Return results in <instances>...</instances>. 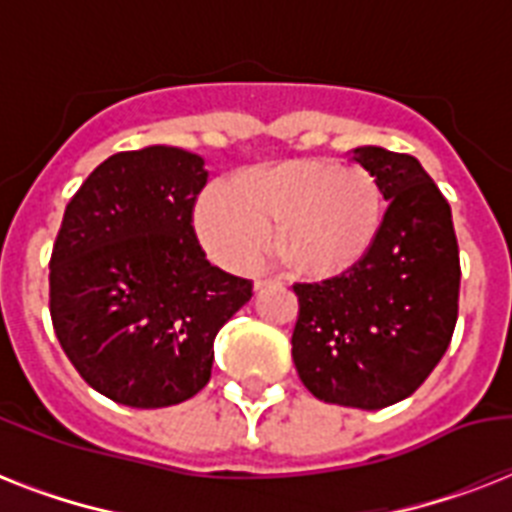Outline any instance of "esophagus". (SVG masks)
Listing matches in <instances>:
<instances>
[{
    "instance_id": "1",
    "label": "esophagus",
    "mask_w": 512,
    "mask_h": 512,
    "mask_svg": "<svg viewBox=\"0 0 512 512\" xmlns=\"http://www.w3.org/2000/svg\"><path fill=\"white\" fill-rule=\"evenodd\" d=\"M268 284H279V279H257L255 289H263V287H268Z\"/></svg>"
}]
</instances>
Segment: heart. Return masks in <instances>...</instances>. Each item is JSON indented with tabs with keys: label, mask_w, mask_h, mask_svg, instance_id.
<instances>
[{
	"label": "heart",
	"mask_w": 512,
	"mask_h": 512,
	"mask_svg": "<svg viewBox=\"0 0 512 512\" xmlns=\"http://www.w3.org/2000/svg\"><path fill=\"white\" fill-rule=\"evenodd\" d=\"M380 185L364 167L287 159L236 172L196 209L212 260L255 271L271 249L305 273H335L364 255L380 228Z\"/></svg>",
	"instance_id": "obj_1"
}]
</instances>
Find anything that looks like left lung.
I'll return each mask as SVG.
<instances>
[{"instance_id":"8db88e82","label":"left lung","mask_w":512,"mask_h":512,"mask_svg":"<svg viewBox=\"0 0 512 512\" xmlns=\"http://www.w3.org/2000/svg\"><path fill=\"white\" fill-rule=\"evenodd\" d=\"M388 201L364 257L332 279L295 284L292 358L327 404L382 409L428 380L452 342L460 249L452 209L409 154L350 151Z\"/></svg>"}]
</instances>
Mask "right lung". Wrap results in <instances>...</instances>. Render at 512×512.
<instances>
[{"instance_id": "add662e5", "label": "right lung", "mask_w": 512, "mask_h": 512, "mask_svg": "<svg viewBox=\"0 0 512 512\" xmlns=\"http://www.w3.org/2000/svg\"><path fill=\"white\" fill-rule=\"evenodd\" d=\"M204 159L175 146L108 156L68 201L50 313L76 372L116 404L159 409L209 382L215 337L252 297L193 233Z\"/></svg>"}]
</instances>
